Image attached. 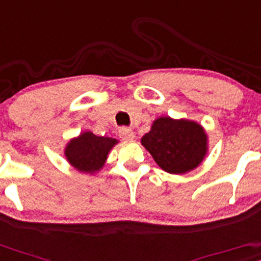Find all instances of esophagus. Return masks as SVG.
I'll list each match as a JSON object with an SVG mask.
<instances>
[{"label": "esophagus", "instance_id": "1", "mask_svg": "<svg viewBox=\"0 0 261 261\" xmlns=\"http://www.w3.org/2000/svg\"><path fill=\"white\" fill-rule=\"evenodd\" d=\"M119 137L123 141H133L134 139V132L130 128H120L119 129Z\"/></svg>", "mask_w": 261, "mask_h": 261}]
</instances>
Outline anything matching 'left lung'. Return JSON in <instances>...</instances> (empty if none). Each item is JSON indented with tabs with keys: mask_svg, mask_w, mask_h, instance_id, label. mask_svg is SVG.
Masks as SVG:
<instances>
[{
	"mask_svg": "<svg viewBox=\"0 0 261 261\" xmlns=\"http://www.w3.org/2000/svg\"><path fill=\"white\" fill-rule=\"evenodd\" d=\"M141 143L155 163L170 174L192 172L208 153V134L204 127L186 118L159 117Z\"/></svg>",
	"mask_w": 261,
	"mask_h": 261,
	"instance_id": "left-lung-1",
	"label": "left lung"
}]
</instances>
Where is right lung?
<instances>
[{
    "label": "right lung",
    "instance_id": "right-lung-1",
    "mask_svg": "<svg viewBox=\"0 0 261 261\" xmlns=\"http://www.w3.org/2000/svg\"><path fill=\"white\" fill-rule=\"evenodd\" d=\"M118 141L111 137H98L86 130L69 139L64 147L67 162L80 173L94 175L105 167L108 154Z\"/></svg>",
    "mask_w": 261,
    "mask_h": 261
}]
</instances>
